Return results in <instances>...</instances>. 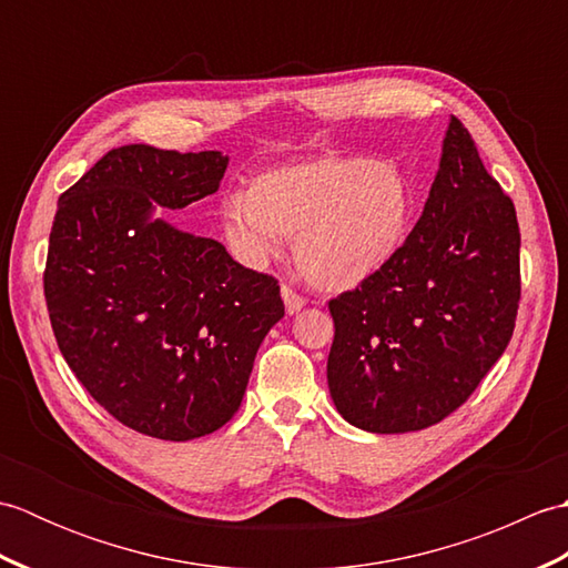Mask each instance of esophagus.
<instances>
[{
	"label": "esophagus",
	"instance_id": "1",
	"mask_svg": "<svg viewBox=\"0 0 568 568\" xmlns=\"http://www.w3.org/2000/svg\"><path fill=\"white\" fill-rule=\"evenodd\" d=\"M281 295H283V303H285L287 315H295V312L303 310L305 297L297 295L291 285H283V287H281Z\"/></svg>",
	"mask_w": 568,
	"mask_h": 568
}]
</instances>
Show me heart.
<instances>
[{
	"mask_svg": "<svg viewBox=\"0 0 568 568\" xmlns=\"http://www.w3.org/2000/svg\"><path fill=\"white\" fill-rule=\"evenodd\" d=\"M413 190L400 168L368 155H322L256 175L246 195L222 202V232L234 256L261 268L295 236L300 273L320 291L371 281L403 248Z\"/></svg>",
	"mask_w": 568,
	"mask_h": 568,
	"instance_id": "heart-1",
	"label": "heart"
}]
</instances>
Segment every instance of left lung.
I'll list each match as a JSON object with an SVG mask.
<instances>
[{"label": "left lung", "mask_w": 568, "mask_h": 568, "mask_svg": "<svg viewBox=\"0 0 568 568\" xmlns=\"http://www.w3.org/2000/svg\"><path fill=\"white\" fill-rule=\"evenodd\" d=\"M517 305L515 204L452 116L437 178L403 248L371 281L329 300L336 409L376 434L437 425L503 356Z\"/></svg>", "instance_id": "left-lung-1"}]
</instances>
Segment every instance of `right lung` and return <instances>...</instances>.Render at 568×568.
I'll return each instance as SVG.
<instances>
[{"label": "right lung", "mask_w": 568, "mask_h": 568, "mask_svg": "<svg viewBox=\"0 0 568 568\" xmlns=\"http://www.w3.org/2000/svg\"><path fill=\"white\" fill-rule=\"evenodd\" d=\"M226 163L220 151L129 143L58 200L43 271L58 348L84 390L146 437L185 442L226 425L285 315L273 275L151 220L153 204L214 195Z\"/></svg>", "instance_id": "1"}]
</instances>
